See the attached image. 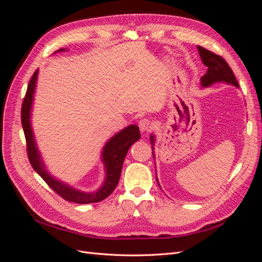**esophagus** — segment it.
Wrapping results in <instances>:
<instances>
[{
  "label": "esophagus",
  "instance_id": "obj_1",
  "mask_svg": "<svg viewBox=\"0 0 262 262\" xmlns=\"http://www.w3.org/2000/svg\"><path fill=\"white\" fill-rule=\"evenodd\" d=\"M139 126H140V130L142 133H146L148 131H150V129L153 128L152 123L148 120V119H141L140 122H139Z\"/></svg>",
  "mask_w": 262,
  "mask_h": 262
}]
</instances>
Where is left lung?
<instances>
[{"mask_svg": "<svg viewBox=\"0 0 262 262\" xmlns=\"http://www.w3.org/2000/svg\"><path fill=\"white\" fill-rule=\"evenodd\" d=\"M196 49L200 54V58H201V61L203 62V64L205 67H208L207 74H204L200 80L202 89H207V87H210L211 85L215 83H226L229 85H233L235 87H238V82L236 81V77L233 73L232 69L229 68V66L223 58L207 49L202 48L200 46H198ZM155 141H156V138L154 134H150L149 142L150 144H152L153 158H155V152H154ZM157 184H158V180H157ZM158 186H160V184H158Z\"/></svg>", "mask_w": 262, "mask_h": 262, "instance_id": "8db88e82", "label": "left lung"}]
</instances>
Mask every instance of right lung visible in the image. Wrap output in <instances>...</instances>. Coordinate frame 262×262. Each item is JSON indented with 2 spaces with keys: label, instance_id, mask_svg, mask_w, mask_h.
I'll use <instances>...</instances> for the list:
<instances>
[{
  "label": "right lung",
  "instance_id": "add662e5",
  "mask_svg": "<svg viewBox=\"0 0 262 262\" xmlns=\"http://www.w3.org/2000/svg\"><path fill=\"white\" fill-rule=\"evenodd\" d=\"M64 51H67V49L62 48L55 51L54 53ZM38 72L39 71L36 70V72L34 73L33 77H31L27 87L26 96L24 98L21 105V125L27 142V153L29 162L38 175L64 200L80 204L102 201L117 187L119 179H120L124 157L126 153H128L131 145L134 142L139 141V139L141 138L139 126L136 124H130L125 126L124 129L116 133L114 137H112L106 142V144L102 147L100 155V160L102 164H104L105 179L97 190H95L93 192L82 191V190L76 189L73 186H70L64 181L59 180L58 178L52 176L49 170L47 169V166L43 163V158L41 156L40 150H39L37 145L33 126H31V112H33L34 95L36 91Z\"/></svg>",
  "mask_w": 262,
  "mask_h": 262
}]
</instances>
